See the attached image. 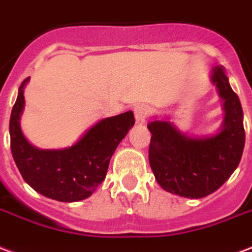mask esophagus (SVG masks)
<instances>
[{"label":"esophagus","instance_id":"34e87169","mask_svg":"<svg viewBox=\"0 0 252 252\" xmlns=\"http://www.w3.org/2000/svg\"><path fill=\"white\" fill-rule=\"evenodd\" d=\"M149 110L146 106L144 104H138V106H135L134 107V115H135V124L141 126V125L145 124V121H146V117H148Z\"/></svg>","mask_w":252,"mask_h":252}]
</instances>
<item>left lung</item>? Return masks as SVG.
I'll list each match as a JSON object with an SVG mask.
<instances>
[{"label":"left lung","instance_id":"1","mask_svg":"<svg viewBox=\"0 0 252 252\" xmlns=\"http://www.w3.org/2000/svg\"><path fill=\"white\" fill-rule=\"evenodd\" d=\"M211 83L223 102L224 118L211 135H188L166 119L149 122L152 133L149 164L166 192L187 199H201L229 179L244 149L243 110L221 65L212 68Z\"/></svg>","mask_w":252,"mask_h":252}]
</instances>
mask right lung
<instances>
[{"instance_id": "1", "label": "right lung", "mask_w": 252, "mask_h": 252, "mask_svg": "<svg viewBox=\"0 0 252 252\" xmlns=\"http://www.w3.org/2000/svg\"><path fill=\"white\" fill-rule=\"evenodd\" d=\"M28 82L27 78L18 88L9 124L10 149L20 173L29 187L48 199L63 203L87 199L102 184L115 149L134 126L133 111L100 119L71 146L36 148L25 138L20 122Z\"/></svg>"}]
</instances>
